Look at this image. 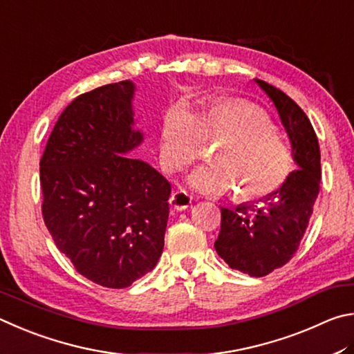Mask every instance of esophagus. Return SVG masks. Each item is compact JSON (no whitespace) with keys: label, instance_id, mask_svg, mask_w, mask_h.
<instances>
[{"label":"esophagus","instance_id":"34e87169","mask_svg":"<svg viewBox=\"0 0 354 354\" xmlns=\"http://www.w3.org/2000/svg\"><path fill=\"white\" fill-rule=\"evenodd\" d=\"M169 203L174 209H177V212H183V209H187L191 205V196L187 193V191L177 189L171 194Z\"/></svg>","mask_w":354,"mask_h":354}]
</instances>
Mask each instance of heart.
<instances>
[{"label": "heart", "instance_id": "b5f03b06", "mask_svg": "<svg viewBox=\"0 0 354 354\" xmlns=\"http://www.w3.org/2000/svg\"><path fill=\"white\" fill-rule=\"evenodd\" d=\"M203 141L218 142L216 165L199 167L189 185L205 194L239 188L244 201L280 189L294 171V153L261 109L247 102L222 101L193 116L177 109L165 118L160 155L169 172L183 171L203 157Z\"/></svg>", "mask_w": 354, "mask_h": 354}]
</instances>
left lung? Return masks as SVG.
<instances>
[{
  "label": "left lung",
  "mask_w": 354,
  "mask_h": 354,
  "mask_svg": "<svg viewBox=\"0 0 354 354\" xmlns=\"http://www.w3.org/2000/svg\"><path fill=\"white\" fill-rule=\"evenodd\" d=\"M257 84L275 104L292 146L297 169L286 183L257 203L221 207L218 255L232 269L264 277L294 257L320 189V147L311 121L286 93L264 80Z\"/></svg>",
  "instance_id": "8db88e82"
}]
</instances>
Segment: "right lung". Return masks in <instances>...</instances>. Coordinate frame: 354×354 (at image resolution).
<instances>
[{
	"label": "right lung",
	"mask_w": 354,
	"mask_h": 354,
	"mask_svg": "<svg viewBox=\"0 0 354 354\" xmlns=\"http://www.w3.org/2000/svg\"><path fill=\"white\" fill-rule=\"evenodd\" d=\"M135 85L97 86L62 111L40 160L41 214L80 275L122 289L157 266L171 183L141 160L133 129Z\"/></svg>",
	"instance_id": "right-lung-1"
}]
</instances>
